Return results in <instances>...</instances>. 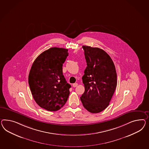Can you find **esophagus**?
Wrapping results in <instances>:
<instances>
[{"mask_svg":"<svg viewBox=\"0 0 149 149\" xmlns=\"http://www.w3.org/2000/svg\"><path fill=\"white\" fill-rule=\"evenodd\" d=\"M77 85H78V84H77V83H75V84H74L72 85V86H73L74 87H76L77 86Z\"/></svg>","mask_w":149,"mask_h":149,"instance_id":"1","label":"esophagus"}]
</instances>
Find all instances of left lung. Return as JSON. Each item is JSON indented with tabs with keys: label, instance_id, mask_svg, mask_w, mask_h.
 Listing matches in <instances>:
<instances>
[{
	"label": "left lung",
	"instance_id": "left-lung-1",
	"mask_svg": "<svg viewBox=\"0 0 149 149\" xmlns=\"http://www.w3.org/2000/svg\"><path fill=\"white\" fill-rule=\"evenodd\" d=\"M87 67L82 77L85 92L80 97L85 109L97 113L109 104L117 85V75L112 58L99 48L83 45Z\"/></svg>",
	"mask_w": 149,
	"mask_h": 149
}]
</instances>
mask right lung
Listing matches in <instances>:
<instances>
[{
    "label": "right lung",
    "mask_w": 149,
    "mask_h": 149,
    "mask_svg": "<svg viewBox=\"0 0 149 149\" xmlns=\"http://www.w3.org/2000/svg\"><path fill=\"white\" fill-rule=\"evenodd\" d=\"M68 56L67 49H49L37 57L30 70L28 82L33 97L40 107L49 111H58L68 100L71 86L62 72Z\"/></svg>",
    "instance_id": "1"
}]
</instances>
